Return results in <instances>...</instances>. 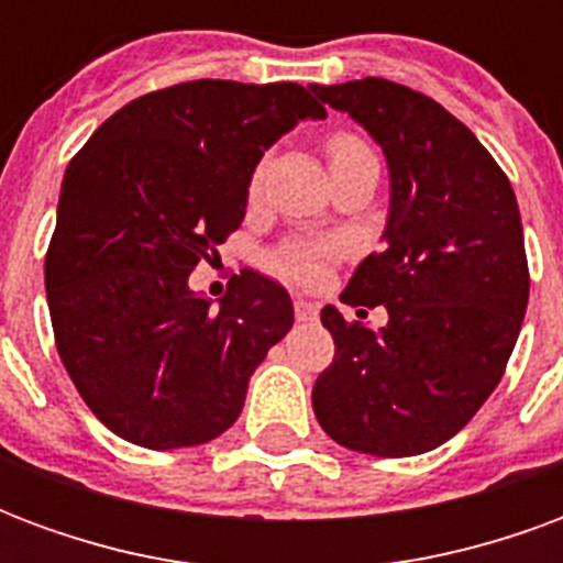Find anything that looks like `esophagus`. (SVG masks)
I'll return each instance as SVG.
<instances>
[{"instance_id":"34e87169","label":"esophagus","mask_w":563,"mask_h":563,"mask_svg":"<svg viewBox=\"0 0 563 563\" xmlns=\"http://www.w3.org/2000/svg\"><path fill=\"white\" fill-rule=\"evenodd\" d=\"M317 313H319V307L313 305L310 298H305V295H298V298H295V319H298V322H313Z\"/></svg>"}]
</instances>
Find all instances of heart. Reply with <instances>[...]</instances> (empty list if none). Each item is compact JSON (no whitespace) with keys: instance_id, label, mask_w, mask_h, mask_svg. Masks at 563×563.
Instances as JSON below:
<instances>
[{"instance_id":"obj_1","label":"heart","mask_w":563,"mask_h":563,"mask_svg":"<svg viewBox=\"0 0 563 563\" xmlns=\"http://www.w3.org/2000/svg\"><path fill=\"white\" fill-rule=\"evenodd\" d=\"M325 147H329L331 165H334V162L353 159V156H362V153H371V147H367L365 141L355 139V135H350V132H338V135H331ZM258 180H262V165H256L250 186L256 189ZM331 256H334V246L331 244L286 241V244L277 246V250L268 256V268L292 283H317L325 277Z\"/></svg>"}]
</instances>
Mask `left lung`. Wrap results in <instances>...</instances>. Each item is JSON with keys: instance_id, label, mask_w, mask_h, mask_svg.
I'll use <instances>...</instances> for the list:
<instances>
[{"instance_id": "obj_1", "label": "left lung", "mask_w": 563, "mask_h": 563, "mask_svg": "<svg viewBox=\"0 0 563 563\" xmlns=\"http://www.w3.org/2000/svg\"><path fill=\"white\" fill-rule=\"evenodd\" d=\"M310 90L371 132L391 180L386 246L341 295L350 307L383 305L389 322L374 331L322 307L334 362L313 386V413L346 449L419 455L471 422L519 341L531 277L516 192L471 129L424 92L383 78Z\"/></svg>"}]
</instances>
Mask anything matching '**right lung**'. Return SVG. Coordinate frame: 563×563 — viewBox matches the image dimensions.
Here are the masks:
<instances>
[{
	"label": "right lung",
	"mask_w": 563,
	"mask_h": 563,
	"mask_svg": "<svg viewBox=\"0 0 563 563\" xmlns=\"http://www.w3.org/2000/svg\"><path fill=\"white\" fill-rule=\"evenodd\" d=\"M322 117L298 84L186 80L120 108L68 162L44 289L68 377L117 437L198 446L241 416L292 301L244 268L210 307L189 274L241 225L265 150Z\"/></svg>",
	"instance_id": "add662e5"
}]
</instances>
